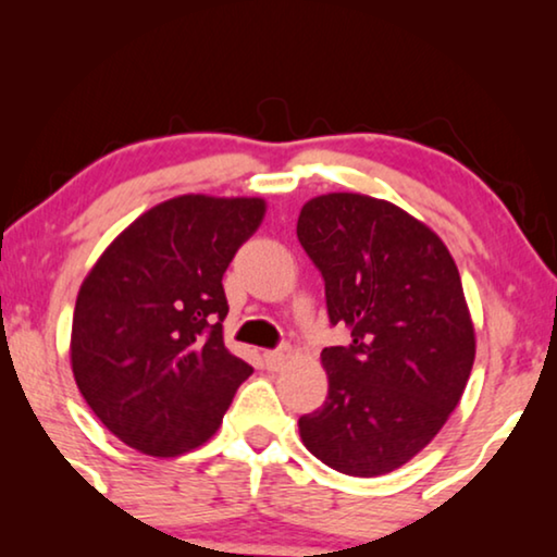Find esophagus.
<instances>
[{"mask_svg": "<svg viewBox=\"0 0 557 557\" xmlns=\"http://www.w3.org/2000/svg\"><path fill=\"white\" fill-rule=\"evenodd\" d=\"M288 355H292V349L288 347H278V349H265L263 352V362L269 370H278L281 364L288 360Z\"/></svg>", "mask_w": 557, "mask_h": 557, "instance_id": "obj_1", "label": "esophagus"}]
</instances>
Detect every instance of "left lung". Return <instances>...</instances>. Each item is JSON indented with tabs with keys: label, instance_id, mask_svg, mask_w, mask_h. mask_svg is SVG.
<instances>
[{
	"label": "left lung",
	"instance_id": "1",
	"mask_svg": "<svg viewBox=\"0 0 557 557\" xmlns=\"http://www.w3.org/2000/svg\"><path fill=\"white\" fill-rule=\"evenodd\" d=\"M296 235L330 322L352 332L322 349L330 393L299 418L301 441L342 474H387L431 444L467 387L474 324L459 269L431 227L368 195L314 197Z\"/></svg>",
	"mask_w": 557,
	"mask_h": 557
}]
</instances>
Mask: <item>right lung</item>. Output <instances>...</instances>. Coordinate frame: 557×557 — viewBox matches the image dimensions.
<instances>
[{"label": "right lung", "instance_id": "right-lung-1", "mask_svg": "<svg viewBox=\"0 0 557 557\" xmlns=\"http://www.w3.org/2000/svg\"><path fill=\"white\" fill-rule=\"evenodd\" d=\"M263 212L258 197H174L136 218L83 281L71 334L75 383L136 451L180 456L202 446L253 372L223 342V273Z\"/></svg>", "mask_w": 557, "mask_h": 557}]
</instances>
